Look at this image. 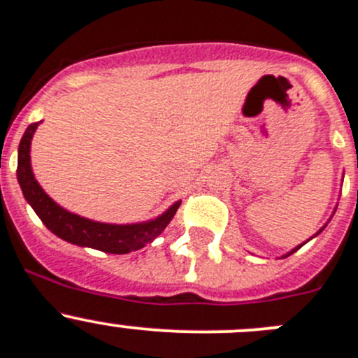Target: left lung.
Masks as SVG:
<instances>
[{
    "mask_svg": "<svg viewBox=\"0 0 358 358\" xmlns=\"http://www.w3.org/2000/svg\"><path fill=\"white\" fill-rule=\"evenodd\" d=\"M325 227H327V224H325ZM325 227H322V228H320V230H318V232H316V234H315V237H316V236H318V234H320V232H322V230H323V228H325ZM311 239H313V237H311ZM308 241H309V239H308ZM308 241H306V243H308ZM306 243H304V244H306ZM301 248H302V244H301V246H297V248H294V250H292V251H290V253H287V255H285V257H283V258H287V257H290V255H292V253H295V251H297V250H301Z\"/></svg>",
    "mask_w": 358,
    "mask_h": 358,
    "instance_id": "8db88e82",
    "label": "left lung"
}]
</instances>
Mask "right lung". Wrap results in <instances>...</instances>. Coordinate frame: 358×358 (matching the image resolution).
<instances>
[{
    "label": "right lung",
    "instance_id": "obj_1",
    "mask_svg": "<svg viewBox=\"0 0 358 358\" xmlns=\"http://www.w3.org/2000/svg\"><path fill=\"white\" fill-rule=\"evenodd\" d=\"M40 122H33L26 128L19 144V158H17V181L22 189L24 199L28 200L42 223L49 228L54 236L66 243L77 244L83 248H93V250L103 251L112 255H126L130 251H137L145 244L152 243L159 234L166 228L176 210L181 206V200L169 207L158 217L142 223L131 224H115V223H100V221L87 220V217L73 214L70 210L57 206L45 192L31 170V141L35 130Z\"/></svg>",
    "mask_w": 358,
    "mask_h": 358
}]
</instances>
